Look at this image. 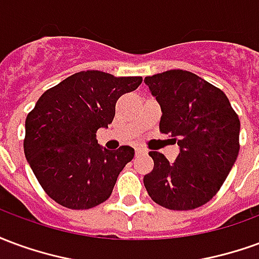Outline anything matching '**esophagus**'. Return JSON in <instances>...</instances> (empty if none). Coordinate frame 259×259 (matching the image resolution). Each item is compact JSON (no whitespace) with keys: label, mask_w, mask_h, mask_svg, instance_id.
<instances>
[{"label":"esophagus","mask_w":259,"mask_h":259,"mask_svg":"<svg viewBox=\"0 0 259 259\" xmlns=\"http://www.w3.org/2000/svg\"><path fill=\"white\" fill-rule=\"evenodd\" d=\"M147 150H143V148H137L136 150V157H140V155H146Z\"/></svg>","instance_id":"34e87169"}]
</instances>
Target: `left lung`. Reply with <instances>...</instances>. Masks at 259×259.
Masks as SVG:
<instances>
[{"instance_id": "1", "label": "left lung", "mask_w": 259, "mask_h": 259, "mask_svg": "<svg viewBox=\"0 0 259 259\" xmlns=\"http://www.w3.org/2000/svg\"><path fill=\"white\" fill-rule=\"evenodd\" d=\"M144 83L161 105L159 130L180 147L174 163L150 151L154 169L143 179L147 193L174 211L204 205L222 187L239 155V116L221 89L187 70L147 76Z\"/></svg>"}]
</instances>
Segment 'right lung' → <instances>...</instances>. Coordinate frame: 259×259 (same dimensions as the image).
<instances>
[{
  "instance_id": "1",
  "label": "right lung",
  "mask_w": 259,
  "mask_h": 259,
  "mask_svg": "<svg viewBox=\"0 0 259 259\" xmlns=\"http://www.w3.org/2000/svg\"><path fill=\"white\" fill-rule=\"evenodd\" d=\"M141 81L140 76L79 72L44 91L29 112L26 159L44 191L59 205L89 209L109 198L135 150L129 146L102 150L96 133L112 123L119 97L135 91Z\"/></svg>"
}]
</instances>
